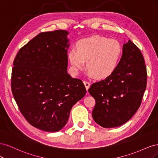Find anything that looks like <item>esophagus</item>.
I'll return each mask as SVG.
<instances>
[{
	"label": "esophagus",
	"instance_id": "34e87169",
	"mask_svg": "<svg viewBox=\"0 0 158 158\" xmlns=\"http://www.w3.org/2000/svg\"><path fill=\"white\" fill-rule=\"evenodd\" d=\"M83 82H84V85H85V88H86V89L88 90V89H89V86H90V83L88 82V81H87V80H84Z\"/></svg>",
	"mask_w": 158,
	"mask_h": 158
}]
</instances>
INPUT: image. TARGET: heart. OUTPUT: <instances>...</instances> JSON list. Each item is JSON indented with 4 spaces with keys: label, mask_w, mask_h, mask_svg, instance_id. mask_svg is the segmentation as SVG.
<instances>
[{
    "label": "heart",
    "mask_w": 158,
    "mask_h": 158,
    "mask_svg": "<svg viewBox=\"0 0 158 158\" xmlns=\"http://www.w3.org/2000/svg\"><path fill=\"white\" fill-rule=\"evenodd\" d=\"M77 50L71 49L69 59L75 73L85 67L87 62L88 74L98 79L111 76L116 70L122 54L118 41L99 35L84 38L77 43Z\"/></svg>",
    "instance_id": "heart-1"
}]
</instances>
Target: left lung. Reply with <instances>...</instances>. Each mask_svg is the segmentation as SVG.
I'll return each instance as SVG.
<instances>
[{"instance_id":"1","label":"left lung","mask_w":158,"mask_h":158,"mask_svg":"<svg viewBox=\"0 0 158 158\" xmlns=\"http://www.w3.org/2000/svg\"><path fill=\"white\" fill-rule=\"evenodd\" d=\"M147 71L140 50L129 40L114 73L91 85L88 89L95 99L92 111L95 122L104 128L127 123L140 107L146 88Z\"/></svg>"}]
</instances>
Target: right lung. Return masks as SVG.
Segmentation results:
<instances>
[{"label": "right lung", "mask_w": 158, "mask_h": 158, "mask_svg": "<svg viewBox=\"0 0 158 158\" xmlns=\"http://www.w3.org/2000/svg\"><path fill=\"white\" fill-rule=\"evenodd\" d=\"M69 32H41L20 49L14 60L11 88L30 125L57 132L68 121L72 107L86 93L82 81L67 73Z\"/></svg>", "instance_id": "add662e5"}]
</instances>
